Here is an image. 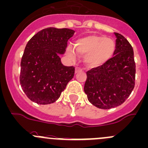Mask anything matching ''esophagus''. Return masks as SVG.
<instances>
[{
    "mask_svg": "<svg viewBox=\"0 0 148 148\" xmlns=\"http://www.w3.org/2000/svg\"><path fill=\"white\" fill-rule=\"evenodd\" d=\"M82 71V69H81V68L76 67V69H75V74H77V73L80 72V71Z\"/></svg>",
    "mask_w": 148,
    "mask_h": 148,
    "instance_id": "obj_1",
    "label": "esophagus"
}]
</instances>
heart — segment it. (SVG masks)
<instances>
[{
	"label": "heart",
	"instance_id": "obj_1",
	"mask_svg": "<svg viewBox=\"0 0 148 148\" xmlns=\"http://www.w3.org/2000/svg\"><path fill=\"white\" fill-rule=\"evenodd\" d=\"M76 49L81 55H86V62L88 66H98L111 58L116 49V43L104 36L93 35L79 40L76 45ZM67 54L71 60L76 58L72 48H68Z\"/></svg>",
	"mask_w": 148,
	"mask_h": 148
}]
</instances>
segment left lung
Returning a JSON list of instances; mask_svg holds the SVG:
<instances>
[{
    "instance_id": "obj_1",
    "label": "left lung",
    "mask_w": 148,
    "mask_h": 148,
    "mask_svg": "<svg viewBox=\"0 0 148 148\" xmlns=\"http://www.w3.org/2000/svg\"><path fill=\"white\" fill-rule=\"evenodd\" d=\"M116 37L114 56L86 72L84 92L91 103L110 109L125 101L136 83V63L131 45L122 35Z\"/></svg>"
}]
</instances>
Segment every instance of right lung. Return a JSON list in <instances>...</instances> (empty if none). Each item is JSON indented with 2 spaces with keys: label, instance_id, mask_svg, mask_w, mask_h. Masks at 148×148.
Returning a JSON list of instances; mask_svg holds the SVG:
<instances>
[{
  "label": "right lung",
  "instance_id": "1",
  "mask_svg": "<svg viewBox=\"0 0 148 148\" xmlns=\"http://www.w3.org/2000/svg\"><path fill=\"white\" fill-rule=\"evenodd\" d=\"M74 32L47 27L28 41L22 57L20 82L32 101L42 105L55 102L74 77L75 68L62 64L59 54L64 53Z\"/></svg>",
  "mask_w": 148,
  "mask_h": 148
}]
</instances>
